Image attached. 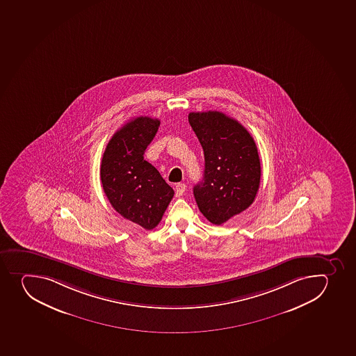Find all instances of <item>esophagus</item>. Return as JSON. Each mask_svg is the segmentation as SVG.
<instances>
[{
    "instance_id": "obj_1",
    "label": "esophagus",
    "mask_w": 356,
    "mask_h": 356,
    "mask_svg": "<svg viewBox=\"0 0 356 356\" xmlns=\"http://www.w3.org/2000/svg\"><path fill=\"white\" fill-rule=\"evenodd\" d=\"M184 191H186V184H184V183H179V184H177V186H175L177 197L182 196Z\"/></svg>"
}]
</instances>
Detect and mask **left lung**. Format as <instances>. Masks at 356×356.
I'll use <instances>...</instances> for the list:
<instances>
[{
  "label": "left lung",
  "mask_w": 356,
  "mask_h": 356,
  "mask_svg": "<svg viewBox=\"0 0 356 356\" xmlns=\"http://www.w3.org/2000/svg\"><path fill=\"white\" fill-rule=\"evenodd\" d=\"M188 119L205 158L193 196L207 220L224 224L254 203L261 182L257 146L247 129L224 113L193 112Z\"/></svg>",
  "instance_id": "8db88e82"
}]
</instances>
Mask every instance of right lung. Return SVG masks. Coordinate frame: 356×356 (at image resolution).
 <instances>
[{
	"instance_id": "1",
	"label": "right lung",
	"mask_w": 356,
	"mask_h": 356,
	"mask_svg": "<svg viewBox=\"0 0 356 356\" xmlns=\"http://www.w3.org/2000/svg\"><path fill=\"white\" fill-rule=\"evenodd\" d=\"M160 121L138 116L113 135L100 167L102 188L109 203L123 218L149 230L163 218L174 196L156 167L144 160Z\"/></svg>"
}]
</instances>
